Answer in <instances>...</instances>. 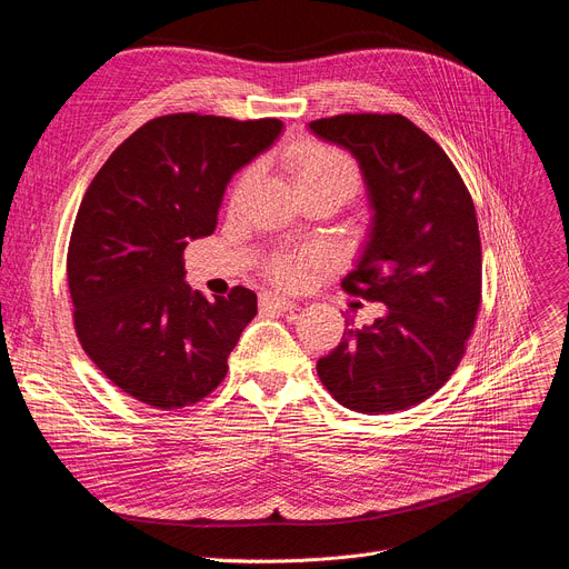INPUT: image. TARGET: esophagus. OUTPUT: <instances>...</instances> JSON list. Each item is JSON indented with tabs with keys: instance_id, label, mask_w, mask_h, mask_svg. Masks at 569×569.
<instances>
[{
	"instance_id": "1",
	"label": "esophagus",
	"mask_w": 569,
	"mask_h": 569,
	"mask_svg": "<svg viewBox=\"0 0 569 569\" xmlns=\"http://www.w3.org/2000/svg\"><path fill=\"white\" fill-rule=\"evenodd\" d=\"M261 308H270V310H280V312H284V310H293V308H297V301L284 299V297H280V293L266 291L263 297H261Z\"/></svg>"
}]
</instances>
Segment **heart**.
Returning a JSON list of instances; mask_svg holds the SVG:
<instances>
[{"instance_id": "obj_1", "label": "heart", "mask_w": 569, "mask_h": 569, "mask_svg": "<svg viewBox=\"0 0 569 569\" xmlns=\"http://www.w3.org/2000/svg\"><path fill=\"white\" fill-rule=\"evenodd\" d=\"M289 172L297 181L299 191H310V189H325L333 191L340 196V200H348L357 193L359 189V166L355 158L331 144L322 142H303L297 149L289 153ZM252 179V172L244 170L231 189V198H238L242 189L249 184ZM322 257L312 252V249H301V252H291V254H280L270 261L268 272L270 278L276 280L282 287H303L312 272L320 268Z\"/></svg>"}]
</instances>
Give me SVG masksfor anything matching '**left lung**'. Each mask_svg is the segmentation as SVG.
I'll use <instances>...</instances> for the list:
<instances>
[{
  "mask_svg": "<svg viewBox=\"0 0 569 569\" xmlns=\"http://www.w3.org/2000/svg\"><path fill=\"white\" fill-rule=\"evenodd\" d=\"M310 130L357 158L373 208L343 289L388 308L371 327L346 329L317 376L350 411H406L458 369L479 315L473 200L446 151L401 113H340Z\"/></svg>",
  "mask_w": 569,
  "mask_h": 569,
  "instance_id": "1",
  "label": "left lung"
}]
</instances>
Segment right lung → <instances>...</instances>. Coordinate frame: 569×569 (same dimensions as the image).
Here are the masks:
<instances>
[{"mask_svg": "<svg viewBox=\"0 0 569 569\" xmlns=\"http://www.w3.org/2000/svg\"><path fill=\"white\" fill-rule=\"evenodd\" d=\"M280 132V119L168 113L134 130L90 181L67 249L74 329L132 399L174 411L226 378L257 293L233 287L208 301L184 282V249L214 233L226 184Z\"/></svg>", "mask_w": 569, "mask_h": 569, "instance_id": "right-lung-1", "label": "right lung"}]
</instances>
